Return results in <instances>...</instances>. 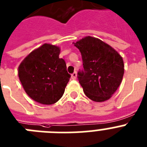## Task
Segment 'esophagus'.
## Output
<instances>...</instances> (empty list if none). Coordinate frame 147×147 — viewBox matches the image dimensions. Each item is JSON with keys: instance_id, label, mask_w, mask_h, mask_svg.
Wrapping results in <instances>:
<instances>
[{"instance_id": "obj_1", "label": "esophagus", "mask_w": 147, "mask_h": 147, "mask_svg": "<svg viewBox=\"0 0 147 147\" xmlns=\"http://www.w3.org/2000/svg\"><path fill=\"white\" fill-rule=\"evenodd\" d=\"M71 79L76 80V78H77V72H76V71H75V72H73V73L71 74Z\"/></svg>"}]
</instances>
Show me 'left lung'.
<instances>
[{"instance_id": "obj_1", "label": "left lung", "mask_w": 147, "mask_h": 147, "mask_svg": "<svg viewBox=\"0 0 147 147\" xmlns=\"http://www.w3.org/2000/svg\"><path fill=\"white\" fill-rule=\"evenodd\" d=\"M74 45L83 60L84 69L78 72V78L85 95L97 102L109 99L123 80V57L107 43L90 36Z\"/></svg>"}]
</instances>
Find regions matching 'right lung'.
I'll return each mask as SVG.
<instances>
[{
    "label": "right lung",
    "mask_w": 147,
    "mask_h": 147,
    "mask_svg": "<svg viewBox=\"0 0 147 147\" xmlns=\"http://www.w3.org/2000/svg\"><path fill=\"white\" fill-rule=\"evenodd\" d=\"M58 46L45 43L30 53L18 66V77L26 93L42 105L56 103L71 77Z\"/></svg>",
    "instance_id": "obj_1"
}]
</instances>
